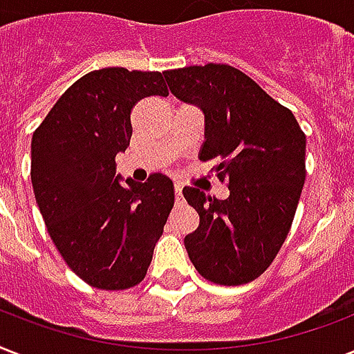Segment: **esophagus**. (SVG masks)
Returning <instances> with one entry per match:
<instances>
[{"mask_svg":"<svg viewBox=\"0 0 354 354\" xmlns=\"http://www.w3.org/2000/svg\"><path fill=\"white\" fill-rule=\"evenodd\" d=\"M174 198H176V204H182L183 202L182 185H180V183H176V185H174Z\"/></svg>","mask_w":354,"mask_h":354,"instance_id":"obj_1","label":"esophagus"}]
</instances>
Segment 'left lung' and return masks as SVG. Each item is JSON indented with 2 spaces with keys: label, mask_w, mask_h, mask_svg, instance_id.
Here are the masks:
<instances>
[{
  "label": "left lung",
  "mask_w": 354,
  "mask_h": 354,
  "mask_svg": "<svg viewBox=\"0 0 354 354\" xmlns=\"http://www.w3.org/2000/svg\"><path fill=\"white\" fill-rule=\"evenodd\" d=\"M163 75L180 101L202 108L200 160H218L211 171L230 189L226 200L183 189L200 216L183 239L189 259L211 283L246 285L272 264L290 232L307 176L305 132L288 108L227 64Z\"/></svg>",
  "instance_id": "left-lung-1"
}]
</instances>
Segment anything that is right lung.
Here are the masks:
<instances>
[{
	"instance_id": "1",
	"label": "right lung",
	"mask_w": 354,
	"mask_h": 354,
	"mask_svg": "<svg viewBox=\"0 0 354 354\" xmlns=\"http://www.w3.org/2000/svg\"><path fill=\"white\" fill-rule=\"evenodd\" d=\"M150 95H169L160 71L95 69L32 133L30 180L47 232L69 268L101 290L145 279L174 205L172 182L160 172L145 183L115 176V156L132 138L130 112Z\"/></svg>"
}]
</instances>
